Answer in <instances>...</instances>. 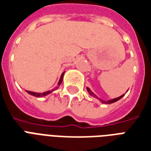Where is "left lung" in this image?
<instances>
[{
    "mask_svg": "<svg viewBox=\"0 0 151 151\" xmlns=\"http://www.w3.org/2000/svg\"><path fill=\"white\" fill-rule=\"evenodd\" d=\"M87 90H88V92L89 93V95H90V96H91L92 97H95V98H96L97 99H99V100L101 102V103H103V104H113V103H114V102H116V101H118V100H119L120 99L123 98V96H124V94H123V96H119V97H118V98L113 99H111V100H106H106H104V99H102L99 98L98 96H96V95H95V94H94V93H93L92 91L90 90V88H87Z\"/></svg>",
    "mask_w": 151,
    "mask_h": 151,
    "instance_id": "left-lung-1",
    "label": "left lung"
}]
</instances>
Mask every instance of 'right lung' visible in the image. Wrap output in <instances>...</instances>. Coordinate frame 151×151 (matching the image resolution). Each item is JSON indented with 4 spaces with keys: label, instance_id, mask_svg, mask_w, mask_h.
<instances>
[{
    "label": "right lung",
    "instance_id": "1",
    "mask_svg": "<svg viewBox=\"0 0 151 151\" xmlns=\"http://www.w3.org/2000/svg\"><path fill=\"white\" fill-rule=\"evenodd\" d=\"M63 75H64V71H63V73L61 74L60 79V80H59L58 84H57V86H56L55 88H53V89H52V90H49V91H45V92H43V93L33 92V91H26V92L28 93V94H29V95H31V96H36V97H44V96H47L48 94H50V93H52V91H54L57 90V89H58L59 87H60V85L61 83H62V81H63Z\"/></svg>",
    "mask_w": 151,
    "mask_h": 151
}]
</instances>
